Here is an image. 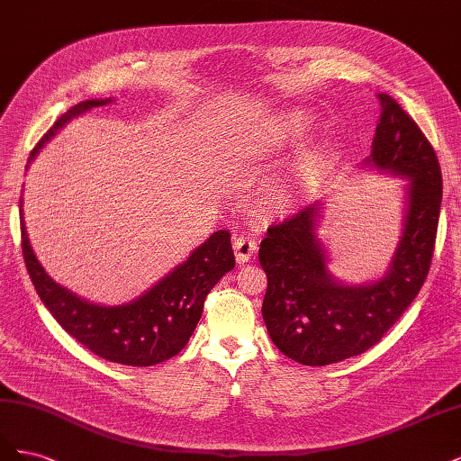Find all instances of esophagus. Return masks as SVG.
Masks as SVG:
<instances>
[{
    "mask_svg": "<svg viewBox=\"0 0 461 461\" xmlns=\"http://www.w3.org/2000/svg\"><path fill=\"white\" fill-rule=\"evenodd\" d=\"M234 256L239 263H248L258 252V242L252 234H236L232 240Z\"/></svg>",
    "mask_w": 461,
    "mask_h": 461,
    "instance_id": "obj_1",
    "label": "esophagus"
}]
</instances>
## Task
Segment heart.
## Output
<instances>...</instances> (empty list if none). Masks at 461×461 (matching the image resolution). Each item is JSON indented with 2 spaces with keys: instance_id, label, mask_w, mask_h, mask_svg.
Here are the masks:
<instances>
[{
  "instance_id": "1",
  "label": "heart",
  "mask_w": 461,
  "mask_h": 461,
  "mask_svg": "<svg viewBox=\"0 0 461 461\" xmlns=\"http://www.w3.org/2000/svg\"><path fill=\"white\" fill-rule=\"evenodd\" d=\"M305 129H308V117L303 113H296V111H290V113H283L269 124L267 132H265V140H267L271 148H283L286 144L296 142L298 138L305 132ZM325 158H327L325 149L319 148L308 158L305 167L315 169V167H321Z\"/></svg>"
}]
</instances>
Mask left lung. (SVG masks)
<instances>
[{
  "mask_svg": "<svg viewBox=\"0 0 461 461\" xmlns=\"http://www.w3.org/2000/svg\"><path fill=\"white\" fill-rule=\"evenodd\" d=\"M367 165L410 178L408 213L393 263L379 281L348 286L327 271L317 240L319 203L267 229L259 263L267 275L263 321L273 344L302 366H329L364 354L408 310L435 252L442 173L435 148L386 94Z\"/></svg>",
  "mask_w": 461,
  "mask_h": 461,
  "instance_id": "8db88e82",
  "label": "left lung"
}]
</instances>
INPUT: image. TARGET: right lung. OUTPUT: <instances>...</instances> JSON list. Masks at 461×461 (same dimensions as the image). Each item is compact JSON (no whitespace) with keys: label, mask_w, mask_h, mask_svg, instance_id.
Here are the masks:
<instances>
[{"label":"right lung","mask_w":461,"mask_h":461,"mask_svg":"<svg viewBox=\"0 0 461 461\" xmlns=\"http://www.w3.org/2000/svg\"><path fill=\"white\" fill-rule=\"evenodd\" d=\"M111 100L80 102L63 113L41 136L31 161L65 122L92 107ZM23 205V200H21ZM21 244L26 271L55 321L90 352L113 364L149 367L176 356L188 344L203 312V302L221 276L234 267L229 230H217L194 249L175 271L138 300L105 308L77 298L73 292L53 283L34 256L21 209Z\"/></svg>","instance_id":"add662e5"}]
</instances>
